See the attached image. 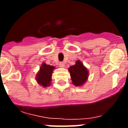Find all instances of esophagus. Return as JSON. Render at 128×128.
<instances>
[{
    "label": "esophagus",
    "mask_w": 128,
    "mask_h": 128,
    "mask_svg": "<svg viewBox=\"0 0 128 128\" xmlns=\"http://www.w3.org/2000/svg\"><path fill=\"white\" fill-rule=\"evenodd\" d=\"M59 66L61 68L65 67V63H63V62H60V63H59Z\"/></svg>",
    "instance_id": "1"
}]
</instances>
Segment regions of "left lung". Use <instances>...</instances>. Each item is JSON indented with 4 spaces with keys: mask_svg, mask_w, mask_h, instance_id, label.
Listing matches in <instances>:
<instances>
[{
    "mask_svg": "<svg viewBox=\"0 0 128 128\" xmlns=\"http://www.w3.org/2000/svg\"><path fill=\"white\" fill-rule=\"evenodd\" d=\"M68 71L73 84L81 86L84 84L88 78V71L80 60H77L74 65L70 66Z\"/></svg>",
    "mask_w": 128,
    "mask_h": 128,
    "instance_id": "left-lung-1",
    "label": "left lung"
}]
</instances>
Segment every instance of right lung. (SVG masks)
Returning a JSON list of instances; mask_svg holds the SVG:
<instances>
[{
	"label": "right lung",
	"mask_w": 128,
	"mask_h": 128,
	"mask_svg": "<svg viewBox=\"0 0 128 128\" xmlns=\"http://www.w3.org/2000/svg\"><path fill=\"white\" fill-rule=\"evenodd\" d=\"M54 68H55L54 66L47 65L46 63H43L36 77V80L38 84L43 87L50 86L51 83L52 74Z\"/></svg>",
	"instance_id": "add662e5"
}]
</instances>
